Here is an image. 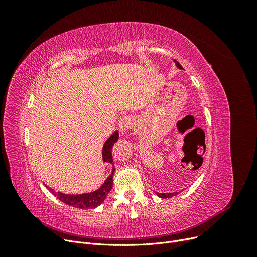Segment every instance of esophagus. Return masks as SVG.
Here are the masks:
<instances>
[{
    "mask_svg": "<svg viewBox=\"0 0 257 257\" xmlns=\"http://www.w3.org/2000/svg\"><path fill=\"white\" fill-rule=\"evenodd\" d=\"M132 126V118L129 116H123L118 120V127L121 131H126Z\"/></svg>",
    "mask_w": 257,
    "mask_h": 257,
    "instance_id": "1",
    "label": "esophagus"
}]
</instances>
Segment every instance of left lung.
<instances>
[{
	"label": "left lung",
	"instance_id": "1",
	"mask_svg": "<svg viewBox=\"0 0 257 257\" xmlns=\"http://www.w3.org/2000/svg\"><path fill=\"white\" fill-rule=\"evenodd\" d=\"M173 61L175 62V64H176V66L178 67L179 70H183V67L181 66V64H180L178 61H176V60H173ZM155 194H156L157 197H159V198L166 199V198H172V197H174V196H177V195H178V192H175V193H157V192H155Z\"/></svg>",
	"mask_w": 257,
	"mask_h": 257
}]
</instances>
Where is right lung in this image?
I'll list each match as a JSON object with an SVG mask.
<instances>
[{
    "mask_svg": "<svg viewBox=\"0 0 257 257\" xmlns=\"http://www.w3.org/2000/svg\"><path fill=\"white\" fill-rule=\"evenodd\" d=\"M118 131L115 130L112 132L111 136L107 139V141L103 145V149H102V158H103V163L106 164H110L112 166V171L111 174L106 178L104 183L98 188V190L89 192V193H83V194H76V195H71V194H63L61 192H55V190L52 187H49L46 185L48 190L55 196L58 200L62 201L63 203L66 205H70L76 208L80 209H87V208H96L99 205H101L104 200L106 199L108 193L111 191L112 184H113V174H114V165H113V159H112V146L114 143L117 142L118 140Z\"/></svg>",
    "mask_w": 257,
    "mask_h": 257,
    "instance_id": "1",
    "label": "right lung"
}]
</instances>
